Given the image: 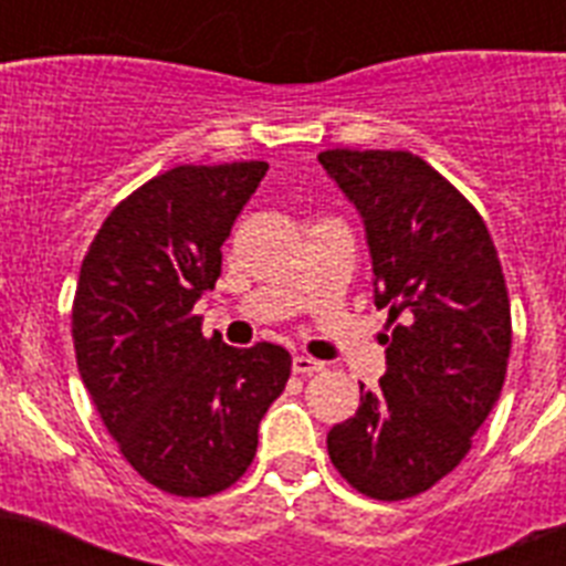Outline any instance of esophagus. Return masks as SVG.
<instances>
[{
    "label": "esophagus",
    "instance_id": "34e87169",
    "mask_svg": "<svg viewBox=\"0 0 566 566\" xmlns=\"http://www.w3.org/2000/svg\"><path fill=\"white\" fill-rule=\"evenodd\" d=\"M323 368H326V365L319 363V359L306 357V354H297V357L292 359V371H294V374H303V377H306V374L323 371Z\"/></svg>",
    "mask_w": 566,
    "mask_h": 566
}]
</instances>
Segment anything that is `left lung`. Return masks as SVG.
Listing matches in <instances>:
<instances>
[{
	"mask_svg": "<svg viewBox=\"0 0 566 566\" xmlns=\"http://www.w3.org/2000/svg\"><path fill=\"white\" fill-rule=\"evenodd\" d=\"M357 207L371 249L374 303L388 308L377 391L328 431V457L363 496L424 493L468 457L507 374L510 297L476 207L405 149L319 153Z\"/></svg>",
	"mask_w": 566,
	"mask_h": 566,
	"instance_id": "obj_1",
	"label": "left lung"
}]
</instances>
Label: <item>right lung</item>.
I'll return each instance as SVG.
<instances>
[{"label": "right lung", "mask_w": 566, "mask_h": 566, "mask_svg": "<svg viewBox=\"0 0 566 566\" xmlns=\"http://www.w3.org/2000/svg\"><path fill=\"white\" fill-rule=\"evenodd\" d=\"M266 161L184 167L127 195L82 260L73 345L84 388L118 451L172 496L232 488L258 424L292 374L286 348L203 337L198 297L221 277V247Z\"/></svg>", "instance_id": "add662e5"}]
</instances>
